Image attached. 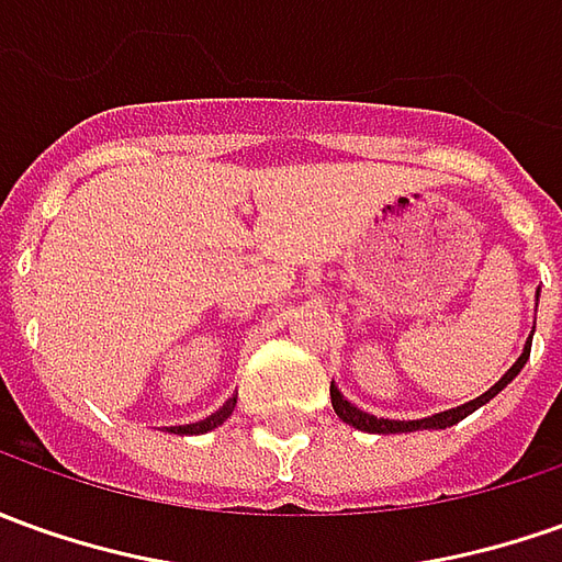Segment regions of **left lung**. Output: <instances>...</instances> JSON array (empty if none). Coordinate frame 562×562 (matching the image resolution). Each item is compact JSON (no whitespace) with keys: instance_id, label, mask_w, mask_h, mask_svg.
Returning a JSON list of instances; mask_svg holds the SVG:
<instances>
[{"instance_id":"left-lung-1","label":"left lung","mask_w":562,"mask_h":562,"mask_svg":"<svg viewBox=\"0 0 562 562\" xmlns=\"http://www.w3.org/2000/svg\"><path fill=\"white\" fill-rule=\"evenodd\" d=\"M536 303H539V293H536ZM532 333L536 327L529 330L524 342V351H520V358L510 363V370H505V376L495 382L493 389H486L481 397H474V401H468V404L452 406V409H440V413H431V416H422V419H385V416H373V413H363L361 406H355L351 401L342 397V392L336 389L330 382V401L333 409H336V416L351 425V428H358V431H367V435H406V431H437V428H450L456 422H462L465 416H471L474 409H481L483 404H490L495 394L502 392V389H508L510 379L517 376L520 370H524V363L529 361V348H532Z\"/></svg>"}]
</instances>
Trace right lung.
Segmentation results:
<instances>
[{"mask_svg": "<svg viewBox=\"0 0 562 562\" xmlns=\"http://www.w3.org/2000/svg\"><path fill=\"white\" fill-rule=\"evenodd\" d=\"M235 404H238V392L232 394L229 401L220 406L216 413H211L207 419L192 422V425H177V428H170V431H173V435H207V431H214V428H220L223 422L229 419L232 409H235Z\"/></svg>", "mask_w": 562, "mask_h": 562, "instance_id": "1", "label": "right lung"}]
</instances>
